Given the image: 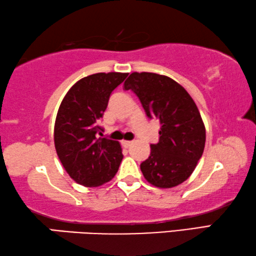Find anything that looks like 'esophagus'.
Wrapping results in <instances>:
<instances>
[{"label":"esophagus","instance_id":"obj_1","mask_svg":"<svg viewBox=\"0 0 256 256\" xmlns=\"http://www.w3.org/2000/svg\"><path fill=\"white\" fill-rule=\"evenodd\" d=\"M132 144H133L132 141H126V140H123V141H122V144H123L125 148H128V147H131Z\"/></svg>","mask_w":256,"mask_h":256}]
</instances>
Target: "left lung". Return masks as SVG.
I'll list each match as a JSON object with an SVG mask.
<instances>
[{
	"instance_id": "1",
	"label": "left lung",
	"mask_w": 256,
	"mask_h": 256,
	"mask_svg": "<svg viewBox=\"0 0 256 256\" xmlns=\"http://www.w3.org/2000/svg\"><path fill=\"white\" fill-rule=\"evenodd\" d=\"M140 99L149 118L160 122V141L140 165L144 179L172 188L192 176L204 152L206 133L200 110L176 80L155 72H132L124 82Z\"/></svg>"
}]
</instances>
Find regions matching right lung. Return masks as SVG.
I'll return each mask as SVG.
<instances>
[{"label": "right lung", "instance_id": "right-lung-1", "mask_svg": "<svg viewBox=\"0 0 256 256\" xmlns=\"http://www.w3.org/2000/svg\"><path fill=\"white\" fill-rule=\"evenodd\" d=\"M128 75L114 72L86 76L72 85L62 101L54 123V147L66 172L77 184L99 186L118 171L123 160L120 144L102 138L98 122L112 92Z\"/></svg>", "mask_w": 256, "mask_h": 256}]
</instances>
